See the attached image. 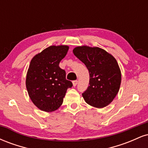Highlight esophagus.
<instances>
[{"instance_id":"obj_1","label":"esophagus","mask_w":148,"mask_h":148,"mask_svg":"<svg viewBox=\"0 0 148 148\" xmlns=\"http://www.w3.org/2000/svg\"><path fill=\"white\" fill-rule=\"evenodd\" d=\"M73 86H76V85H77V84H78V81H76H76H73Z\"/></svg>"}]
</instances>
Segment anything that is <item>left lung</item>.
I'll list each match as a JSON object with an SVG mask.
<instances>
[{
    "label": "left lung",
    "instance_id": "1",
    "mask_svg": "<svg viewBox=\"0 0 148 148\" xmlns=\"http://www.w3.org/2000/svg\"><path fill=\"white\" fill-rule=\"evenodd\" d=\"M73 53L89 71L90 86L82 94L86 102L97 108L108 106L121 84V72L115 58L99 47H77Z\"/></svg>",
    "mask_w": 148,
    "mask_h": 148
}]
</instances>
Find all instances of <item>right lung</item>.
Returning a JSON list of instances; mask_svg holds the SVG:
<instances>
[{"label":"right lung","instance_id":"add662e5","mask_svg":"<svg viewBox=\"0 0 148 148\" xmlns=\"http://www.w3.org/2000/svg\"><path fill=\"white\" fill-rule=\"evenodd\" d=\"M65 45L51 46L33 58L25 80L28 95L40 110L51 112L62 105L67 90L72 83L59 63L68 51Z\"/></svg>","mask_w":148,"mask_h":148}]
</instances>
